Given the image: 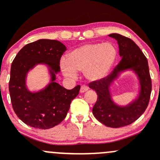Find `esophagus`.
<instances>
[{
	"mask_svg": "<svg viewBox=\"0 0 160 160\" xmlns=\"http://www.w3.org/2000/svg\"><path fill=\"white\" fill-rule=\"evenodd\" d=\"M88 90V87L87 85H82L80 88V93H84Z\"/></svg>",
	"mask_w": 160,
	"mask_h": 160,
	"instance_id": "1",
	"label": "esophagus"
}]
</instances>
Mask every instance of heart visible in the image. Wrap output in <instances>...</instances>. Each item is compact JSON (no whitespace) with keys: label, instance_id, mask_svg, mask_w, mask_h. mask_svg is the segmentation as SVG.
<instances>
[{"label":"heart","instance_id":"obj_1","mask_svg":"<svg viewBox=\"0 0 160 160\" xmlns=\"http://www.w3.org/2000/svg\"><path fill=\"white\" fill-rule=\"evenodd\" d=\"M117 49L111 42L88 43L71 50L61 67L67 77H77V72H84L90 80L105 77L117 58Z\"/></svg>","mask_w":160,"mask_h":160}]
</instances>
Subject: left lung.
<instances>
[{
  "mask_svg": "<svg viewBox=\"0 0 160 160\" xmlns=\"http://www.w3.org/2000/svg\"><path fill=\"white\" fill-rule=\"evenodd\" d=\"M108 36L118 41L122 59L108 76L89 84V88L98 94L92 111L94 117L106 126L120 128L133 123L147 108L152 91V80L148 60L139 47L131 38L119 34L113 33ZM128 68H132L138 75L141 91L138 99L130 106L122 108L114 105L111 100L109 87L119 72Z\"/></svg>",
  "mask_w": 160,
  "mask_h": 160,
  "instance_id": "obj_1",
  "label": "left lung"
}]
</instances>
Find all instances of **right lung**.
Wrapping results in <instances>:
<instances>
[{
	"mask_svg": "<svg viewBox=\"0 0 160 160\" xmlns=\"http://www.w3.org/2000/svg\"><path fill=\"white\" fill-rule=\"evenodd\" d=\"M67 48L57 40L39 39L25 45L16 55L11 67L9 92L14 111L26 125L49 129L63 121L71 101L80 86L67 90L54 82L60 59ZM46 63L51 69L52 83L45 90L31 93L25 87L27 72L35 64Z\"/></svg>",
	"mask_w": 160,
	"mask_h": 160,
	"instance_id": "1",
	"label": "right lung"
}]
</instances>
